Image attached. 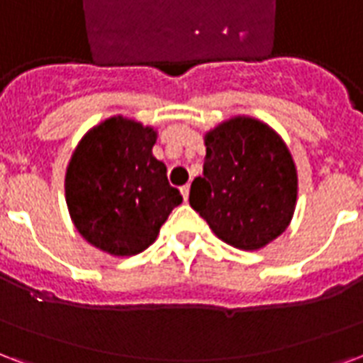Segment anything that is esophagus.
<instances>
[{
	"mask_svg": "<svg viewBox=\"0 0 363 363\" xmlns=\"http://www.w3.org/2000/svg\"><path fill=\"white\" fill-rule=\"evenodd\" d=\"M179 191H182V195H184V201H187L189 199V184H185L179 187Z\"/></svg>",
	"mask_w": 363,
	"mask_h": 363,
	"instance_id": "34e87169",
	"label": "esophagus"
}]
</instances>
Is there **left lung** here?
<instances>
[{"instance_id":"1","label":"left lung","mask_w":363,"mask_h":363,"mask_svg":"<svg viewBox=\"0 0 363 363\" xmlns=\"http://www.w3.org/2000/svg\"><path fill=\"white\" fill-rule=\"evenodd\" d=\"M203 176L189 204L223 243L262 249L287 230L296 203V168L281 138L262 122L231 118L204 138Z\"/></svg>"}]
</instances>
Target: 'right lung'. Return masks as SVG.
Wrapping results in <instances>:
<instances>
[{
    "instance_id": "right-lung-1",
    "label": "right lung",
    "mask_w": 363,
    "mask_h": 363,
    "mask_svg": "<svg viewBox=\"0 0 363 363\" xmlns=\"http://www.w3.org/2000/svg\"><path fill=\"white\" fill-rule=\"evenodd\" d=\"M155 141L152 128L114 116L89 130L70 159V216L82 237L108 255H140L182 204L166 166L152 157Z\"/></svg>"
}]
</instances>
